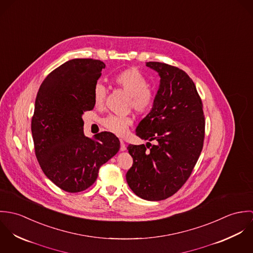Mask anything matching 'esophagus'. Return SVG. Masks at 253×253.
Returning <instances> with one entry per match:
<instances>
[{
	"label": "esophagus",
	"mask_w": 253,
	"mask_h": 253,
	"mask_svg": "<svg viewBox=\"0 0 253 253\" xmlns=\"http://www.w3.org/2000/svg\"><path fill=\"white\" fill-rule=\"evenodd\" d=\"M120 142H121V148H120V150H121V151H123V152H124V151H126V144H125L124 140H122V139H121V140H120Z\"/></svg>",
	"instance_id": "esophagus-1"
}]
</instances>
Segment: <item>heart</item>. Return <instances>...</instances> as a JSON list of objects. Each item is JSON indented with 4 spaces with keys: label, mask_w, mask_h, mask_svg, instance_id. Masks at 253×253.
Instances as JSON below:
<instances>
[{
    "label": "heart",
    "mask_w": 253,
    "mask_h": 253,
    "mask_svg": "<svg viewBox=\"0 0 253 253\" xmlns=\"http://www.w3.org/2000/svg\"><path fill=\"white\" fill-rule=\"evenodd\" d=\"M114 84L129 95V106L138 114H146L153 108L155 96L148 87V82L144 76L135 68L126 69L116 75ZM106 88L103 84H97L93 88V102L95 107L101 108L104 105ZM102 125L110 132L123 136L132 125L130 117L110 115L102 121Z\"/></svg>",
    "instance_id": "b5f03b06"
}]
</instances>
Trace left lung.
<instances>
[{
	"label": "left lung",
	"instance_id": "1",
	"mask_svg": "<svg viewBox=\"0 0 253 253\" xmlns=\"http://www.w3.org/2000/svg\"><path fill=\"white\" fill-rule=\"evenodd\" d=\"M159 74L153 108L136 127L146 145H128L133 159L126 172L132 192L146 201L175 194L191 175L205 138L203 103L191 78L177 67L147 62Z\"/></svg>",
	"mask_w": 253,
	"mask_h": 253
}]
</instances>
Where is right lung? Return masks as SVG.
Wrapping results in <instances>:
<instances>
[{
    "label": "right lung",
    "instance_id": "obj_1",
    "mask_svg": "<svg viewBox=\"0 0 253 253\" xmlns=\"http://www.w3.org/2000/svg\"><path fill=\"white\" fill-rule=\"evenodd\" d=\"M104 68L100 60H69L47 75L37 94L31 123L37 160L45 176L69 193L90 187L120 150L112 132L84 134L82 116L94 107L93 88Z\"/></svg>",
    "mask_w": 253,
    "mask_h": 253
}]
</instances>
